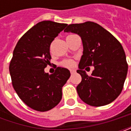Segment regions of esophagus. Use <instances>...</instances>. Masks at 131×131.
Returning a JSON list of instances; mask_svg holds the SVG:
<instances>
[{
    "label": "esophagus",
    "mask_w": 131,
    "mask_h": 131,
    "mask_svg": "<svg viewBox=\"0 0 131 131\" xmlns=\"http://www.w3.org/2000/svg\"><path fill=\"white\" fill-rule=\"evenodd\" d=\"M70 72H71V74H73V73H75L76 71H75V70H73V69H71V70H70Z\"/></svg>",
    "instance_id": "obj_1"
}]
</instances>
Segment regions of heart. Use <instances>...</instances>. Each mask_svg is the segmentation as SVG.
Masks as SVG:
<instances>
[{
    "label": "heart",
    "instance_id": "heart-1",
    "mask_svg": "<svg viewBox=\"0 0 131 131\" xmlns=\"http://www.w3.org/2000/svg\"><path fill=\"white\" fill-rule=\"evenodd\" d=\"M74 62L72 60H64L61 63V66L63 67H67V68H71L73 66Z\"/></svg>",
    "mask_w": 131,
    "mask_h": 131
}]
</instances>
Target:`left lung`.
<instances>
[{
	"label": "left lung",
	"mask_w": 131,
	"mask_h": 131,
	"mask_svg": "<svg viewBox=\"0 0 131 131\" xmlns=\"http://www.w3.org/2000/svg\"><path fill=\"white\" fill-rule=\"evenodd\" d=\"M64 32L78 34L83 43V54L77 71L82 77V82L77 87L79 98L93 106L112 103L122 92L128 73L121 43L108 30L93 22L71 24ZM92 65L95 69L88 76L83 69Z\"/></svg>",
	"instance_id": "8db88e82"
}]
</instances>
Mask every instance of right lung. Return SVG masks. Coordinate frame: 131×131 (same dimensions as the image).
Listing matches in <instances>:
<instances>
[{
  "mask_svg": "<svg viewBox=\"0 0 131 131\" xmlns=\"http://www.w3.org/2000/svg\"><path fill=\"white\" fill-rule=\"evenodd\" d=\"M67 24L42 21L28 30L18 41L9 64L13 88L30 108L47 112L56 106L62 98V88L71 73L58 67L49 74L44 68L52 59L50 44Z\"/></svg>",
  "mask_w": 131,
  "mask_h": 131,
  "instance_id": "add662e5",
  "label": "right lung"
}]
</instances>
